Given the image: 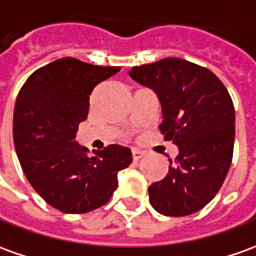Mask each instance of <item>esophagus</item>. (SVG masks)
<instances>
[{
    "instance_id": "obj_1",
    "label": "esophagus",
    "mask_w": 256,
    "mask_h": 256,
    "mask_svg": "<svg viewBox=\"0 0 256 256\" xmlns=\"http://www.w3.org/2000/svg\"><path fill=\"white\" fill-rule=\"evenodd\" d=\"M144 158V152H140L139 149H132V158L135 160V162H138L139 158Z\"/></svg>"
}]
</instances>
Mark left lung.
I'll list each match as a JSON object with an SVG mask.
<instances>
[{"label": "left lung", "mask_w": 256, "mask_h": 256, "mask_svg": "<svg viewBox=\"0 0 256 256\" xmlns=\"http://www.w3.org/2000/svg\"><path fill=\"white\" fill-rule=\"evenodd\" d=\"M130 76L156 92L166 140L178 154L164 178L149 186V202L164 216L200 210L218 194L232 166L236 114L219 78L200 65L168 57L134 66Z\"/></svg>", "instance_id": "8db88e82"}]
</instances>
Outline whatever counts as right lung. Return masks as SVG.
I'll use <instances>...</instances> for the list:
<instances>
[{"label": "right lung", "instance_id": "add662e5", "mask_svg": "<svg viewBox=\"0 0 256 256\" xmlns=\"http://www.w3.org/2000/svg\"><path fill=\"white\" fill-rule=\"evenodd\" d=\"M120 70L60 58L33 72L18 94V158L34 191L61 212L88 213L106 205L117 190L118 172L132 163L125 146L108 145L88 156V148L75 140L93 89Z\"/></svg>", "mask_w": 256, "mask_h": 256}]
</instances>
